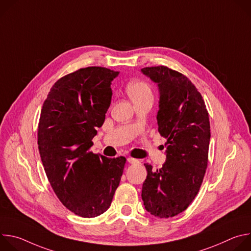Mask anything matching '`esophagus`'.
<instances>
[{
    "mask_svg": "<svg viewBox=\"0 0 251 251\" xmlns=\"http://www.w3.org/2000/svg\"><path fill=\"white\" fill-rule=\"evenodd\" d=\"M127 161H128V163H130V164H139V163H140L139 160L134 159V158H128Z\"/></svg>",
    "mask_w": 251,
    "mask_h": 251,
    "instance_id": "1",
    "label": "esophagus"
}]
</instances>
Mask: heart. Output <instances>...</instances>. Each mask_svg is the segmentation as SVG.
Instances as JSON below:
<instances>
[{"label":"heart","instance_id":"b5f03b06","mask_svg":"<svg viewBox=\"0 0 251 251\" xmlns=\"http://www.w3.org/2000/svg\"><path fill=\"white\" fill-rule=\"evenodd\" d=\"M126 91L133 103L141 101H154V93L151 86L143 80H136L128 83Z\"/></svg>","mask_w":251,"mask_h":251}]
</instances>
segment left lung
<instances>
[{
  "instance_id": "left-lung-1",
  "label": "left lung",
  "mask_w": 251,
  "mask_h": 251,
  "mask_svg": "<svg viewBox=\"0 0 251 251\" xmlns=\"http://www.w3.org/2000/svg\"><path fill=\"white\" fill-rule=\"evenodd\" d=\"M141 71L158 85V131L167 139L162 168L153 171L144 164L148 174L142 200L154 217L168 219L184 211L200 191L207 166L208 113L201 93L184 75L163 65Z\"/></svg>"
}]
</instances>
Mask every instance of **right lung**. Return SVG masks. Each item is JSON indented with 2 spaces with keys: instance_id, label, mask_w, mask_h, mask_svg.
I'll return each mask as SVG.
<instances>
[{
  "instance_id": "add662e5",
  "label": "right lung",
  "mask_w": 251,
  "mask_h": 251,
  "mask_svg": "<svg viewBox=\"0 0 251 251\" xmlns=\"http://www.w3.org/2000/svg\"><path fill=\"white\" fill-rule=\"evenodd\" d=\"M119 71L80 68L58 79L44 102L38 129L41 159L55 195L69 210L95 218L109 208L126 159L89 151L108 110Z\"/></svg>"
}]
</instances>
